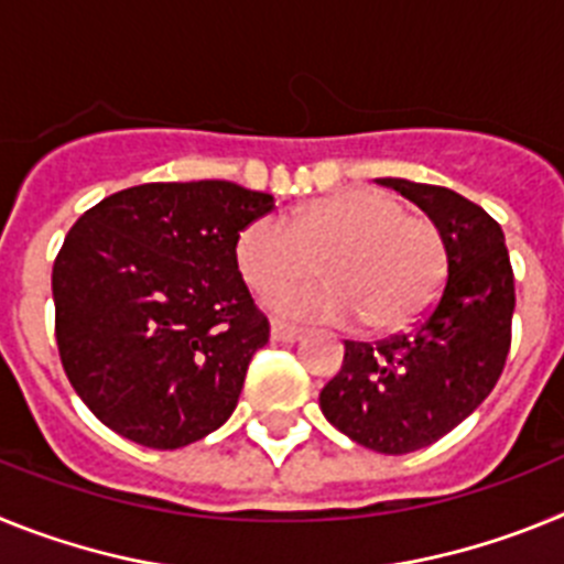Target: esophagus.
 <instances>
[{"mask_svg":"<svg viewBox=\"0 0 564 564\" xmlns=\"http://www.w3.org/2000/svg\"><path fill=\"white\" fill-rule=\"evenodd\" d=\"M302 336H305V330H302V327L288 325V322H279V318H273V322H271V338H273V341L291 344V341H299Z\"/></svg>","mask_w":564,"mask_h":564,"instance_id":"1","label":"esophagus"}]
</instances>
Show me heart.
Instances as JSON below:
<instances>
[{"label":"heart","mask_w":564,"mask_h":564,"mask_svg":"<svg viewBox=\"0 0 564 564\" xmlns=\"http://www.w3.org/2000/svg\"><path fill=\"white\" fill-rule=\"evenodd\" d=\"M234 259L259 296L322 270L328 282L273 296L288 316L347 322L395 333L430 311L446 276L441 228L410 214L381 188H350L293 208L288 226L253 220L239 231Z\"/></svg>","instance_id":"heart-1"}]
</instances>
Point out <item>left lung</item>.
Masks as SVG:
<instances>
[{"label": "left lung", "mask_w": 564, "mask_h": 564, "mask_svg": "<svg viewBox=\"0 0 564 564\" xmlns=\"http://www.w3.org/2000/svg\"><path fill=\"white\" fill-rule=\"evenodd\" d=\"M441 228L446 285L430 316L387 341L344 344V364L318 395L338 432L381 455L441 441L486 401L506 367L514 273L502 228L463 194L378 177Z\"/></svg>", "instance_id": "8db88e82"}]
</instances>
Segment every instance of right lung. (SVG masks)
Returning a JSON list of instances; mask_svg holds the SVG:
<instances>
[{
	"instance_id": "right-lung-1",
	"label": "right lung",
	"mask_w": 564,
	"mask_h": 564,
	"mask_svg": "<svg viewBox=\"0 0 564 564\" xmlns=\"http://www.w3.org/2000/svg\"><path fill=\"white\" fill-rule=\"evenodd\" d=\"M271 208L228 181L143 183L69 228L53 265L58 356L104 426L181 449L231 417L271 333L234 246Z\"/></svg>"
}]
</instances>
